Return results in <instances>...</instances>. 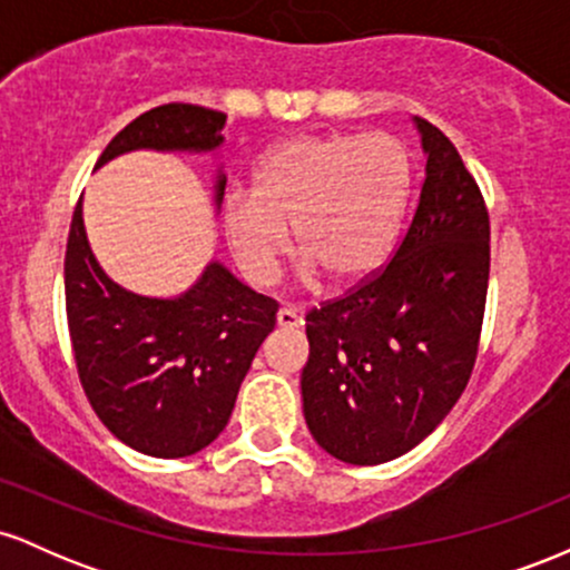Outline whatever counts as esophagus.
Instances as JSON below:
<instances>
[{
    "instance_id": "obj_1",
    "label": "esophagus",
    "mask_w": 570,
    "mask_h": 570,
    "mask_svg": "<svg viewBox=\"0 0 570 570\" xmlns=\"http://www.w3.org/2000/svg\"><path fill=\"white\" fill-rule=\"evenodd\" d=\"M276 322H278V326H284V330H297V326H303V313H299L297 307L284 305L278 311Z\"/></svg>"
}]
</instances>
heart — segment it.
<instances>
[{"label":"heart","mask_w":570,"mask_h":570,"mask_svg":"<svg viewBox=\"0 0 570 570\" xmlns=\"http://www.w3.org/2000/svg\"><path fill=\"white\" fill-rule=\"evenodd\" d=\"M410 198V158L389 134H305L259 163L252 189L222 206L240 273L271 284L289 246L305 276L335 286L367 281L389 259Z\"/></svg>","instance_id":"b5f03b06"}]
</instances>
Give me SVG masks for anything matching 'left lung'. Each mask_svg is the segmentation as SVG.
I'll list each match as a JSON object with an SVG mask.
<instances>
[{"label":"left lung","mask_w":570,"mask_h":570,"mask_svg":"<svg viewBox=\"0 0 570 570\" xmlns=\"http://www.w3.org/2000/svg\"><path fill=\"white\" fill-rule=\"evenodd\" d=\"M426 179L394 257L305 316L303 412L337 461L377 466L421 444L472 377L490 276V217L453 141L415 117Z\"/></svg>","instance_id":"obj_1"}]
</instances>
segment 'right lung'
I'll return each instance as SVG.
<instances>
[{
  "label": "right lung",
  "mask_w": 570,
  "mask_h": 570,
  "mask_svg": "<svg viewBox=\"0 0 570 570\" xmlns=\"http://www.w3.org/2000/svg\"><path fill=\"white\" fill-rule=\"evenodd\" d=\"M225 122L217 109L163 104L128 122L96 168L134 149L212 153L225 141ZM222 195L225 174L217 176V206ZM63 286L77 375L104 426L153 458H185L217 440L254 353L276 326V299L219 263L171 299L122 289L90 252L82 200L69 227Z\"/></svg>",
  "instance_id": "obj_1"
}]
</instances>
